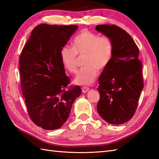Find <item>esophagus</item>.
<instances>
[{
	"instance_id": "34e87169",
	"label": "esophagus",
	"mask_w": 159,
	"mask_h": 159,
	"mask_svg": "<svg viewBox=\"0 0 159 159\" xmlns=\"http://www.w3.org/2000/svg\"><path fill=\"white\" fill-rule=\"evenodd\" d=\"M89 90V88H88V87H83V89H82V92L84 93H85L88 92Z\"/></svg>"
}]
</instances>
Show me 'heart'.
Listing matches in <instances>:
<instances>
[{
  "instance_id": "obj_1",
  "label": "heart",
  "mask_w": 159,
  "mask_h": 159,
  "mask_svg": "<svg viewBox=\"0 0 159 159\" xmlns=\"http://www.w3.org/2000/svg\"><path fill=\"white\" fill-rule=\"evenodd\" d=\"M113 43L108 36H99L88 30H83L75 37L72 48L64 46L61 50V60L66 70L76 71L77 55H85L83 65L78 72L74 83L79 85H90L98 76V69L102 70L109 63L113 55Z\"/></svg>"
}]
</instances>
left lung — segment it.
<instances>
[{
	"label": "left lung",
	"instance_id": "obj_1",
	"mask_svg": "<svg viewBox=\"0 0 159 159\" xmlns=\"http://www.w3.org/2000/svg\"><path fill=\"white\" fill-rule=\"evenodd\" d=\"M96 29L113 43L112 57L98 79L97 111L109 124H122L134 116L143 88L139 50L131 36L116 25H98Z\"/></svg>",
	"mask_w": 159,
	"mask_h": 159
}]
</instances>
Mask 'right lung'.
Listing matches in <instances>:
<instances>
[{
  "label": "right lung",
  "mask_w": 159,
  "mask_h": 159,
  "mask_svg": "<svg viewBox=\"0 0 159 159\" xmlns=\"http://www.w3.org/2000/svg\"><path fill=\"white\" fill-rule=\"evenodd\" d=\"M76 25L41 24L33 30L20 57L21 87L31 120L45 130H57L69 117L79 86L66 90L61 50L78 29Z\"/></svg>",
  "instance_id": "1"
}]
</instances>
